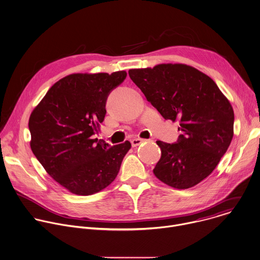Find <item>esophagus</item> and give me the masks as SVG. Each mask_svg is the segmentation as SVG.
<instances>
[{"label": "esophagus", "instance_id": "34e87169", "mask_svg": "<svg viewBox=\"0 0 260 260\" xmlns=\"http://www.w3.org/2000/svg\"><path fill=\"white\" fill-rule=\"evenodd\" d=\"M143 142H145V140H143V139H134V140H132L131 141V143H132V146L133 147H137V146H139L140 144H142Z\"/></svg>", "mask_w": 260, "mask_h": 260}]
</instances>
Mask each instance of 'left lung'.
<instances>
[{
  "mask_svg": "<svg viewBox=\"0 0 260 260\" xmlns=\"http://www.w3.org/2000/svg\"><path fill=\"white\" fill-rule=\"evenodd\" d=\"M128 75L165 119L178 120L177 143L157 141L161 158L153 172L165 184L187 189L207 178L234 135L230 101L209 76L184 63L132 69Z\"/></svg>",
  "mask_w": 260,
  "mask_h": 260,
  "instance_id": "1",
  "label": "left lung"
}]
</instances>
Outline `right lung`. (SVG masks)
Returning a JSON list of instances; mask_svg holds the SVG:
<instances>
[{"label": "right lung", "mask_w": 260, "mask_h": 260, "mask_svg": "<svg viewBox=\"0 0 260 260\" xmlns=\"http://www.w3.org/2000/svg\"><path fill=\"white\" fill-rule=\"evenodd\" d=\"M125 77V71L69 75L54 83L31 112L33 154L50 177L74 194L91 196L107 187L132 147L128 141L111 147L95 139L107 97Z\"/></svg>", "instance_id": "1"}]
</instances>
